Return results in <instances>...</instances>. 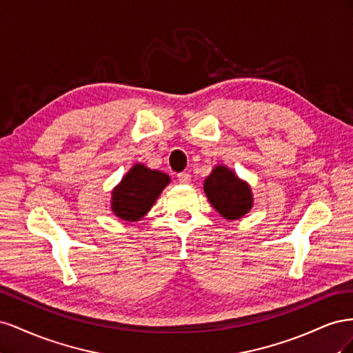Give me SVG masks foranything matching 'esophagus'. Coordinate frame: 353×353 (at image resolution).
Here are the masks:
<instances>
[{
    "mask_svg": "<svg viewBox=\"0 0 353 353\" xmlns=\"http://www.w3.org/2000/svg\"><path fill=\"white\" fill-rule=\"evenodd\" d=\"M190 181H191V176H190L188 172L178 174V183L179 184H190Z\"/></svg>",
    "mask_w": 353,
    "mask_h": 353,
    "instance_id": "1",
    "label": "esophagus"
}]
</instances>
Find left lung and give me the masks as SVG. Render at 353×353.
<instances>
[{"label":"left lung","mask_w":353,"mask_h":353,"mask_svg":"<svg viewBox=\"0 0 353 353\" xmlns=\"http://www.w3.org/2000/svg\"><path fill=\"white\" fill-rule=\"evenodd\" d=\"M203 190L210 205L227 221H237L253 208L254 199L249 183L225 165L212 169Z\"/></svg>","instance_id":"obj_1"}]
</instances>
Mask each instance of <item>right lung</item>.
Segmentation results:
<instances>
[{
	"mask_svg": "<svg viewBox=\"0 0 353 353\" xmlns=\"http://www.w3.org/2000/svg\"><path fill=\"white\" fill-rule=\"evenodd\" d=\"M169 183V175L162 170L135 163L112 190L113 215L128 222L143 219Z\"/></svg>",
	"mask_w": 353,
	"mask_h": 353,
	"instance_id": "add662e5",
	"label": "right lung"
}]
</instances>
